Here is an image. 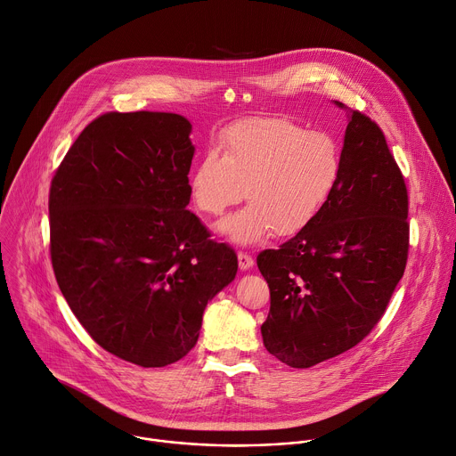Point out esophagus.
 <instances>
[{
	"mask_svg": "<svg viewBox=\"0 0 456 456\" xmlns=\"http://www.w3.org/2000/svg\"><path fill=\"white\" fill-rule=\"evenodd\" d=\"M238 265H240V271L252 269V265H254L252 256L247 254V252H238Z\"/></svg>",
	"mask_w": 456,
	"mask_h": 456,
	"instance_id": "esophagus-1",
	"label": "esophagus"
}]
</instances>
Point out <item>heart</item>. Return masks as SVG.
Listing matches in <instances>:
<instances>
[{"instance_id": "b5f03b06", "label": "heart", "mask_w": 456, "mask_h": 456, "mask_svg": "<svg viewBox=\"0 0 456 456\" xmlns=\"http://www.w3.org/2000/svg\"><path fill=\"white\" fill-rule=\"evenodd\" d=\"M222 155L209 150L189 173V194L202 213L220 216L248 200L216 229L238 245L290 236L327 204L339 173L336 141L276 117L245 118L220 137Z\"/></svg>"}]
</instances>
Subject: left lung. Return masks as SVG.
<instances>
[{
    "mask_svg": "<svg viewBox=\"0 0 456 456\" xmlns=\"http://www.w3.org/2000/svg\"><path fill=\"white\" fill-rule=\"evenodd\" d=\"M346 111L339 180L294 238L259 252L271 289L264 345L310 368L361 343L382 317L408 259V191L380 127Z\"/></svg>",
    "mask_w": 456,
    "mask_h": 456,
    "instance_id": "obj_1",
    "label": "left lung"
}]
</instances>
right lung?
I'll use <instances>...</instances> for the list:
<instances>
[{"label": "right lung", "instance_id": "1", "mask_svg": "<svg viewBox=\"0 0 456 456\" xmlns=\"http://www.w3.org/2000/svg\"><path fill=\"white\" fill-rule=\"evenodd\" d=\"M191 122L169 111L90 122L50 187L57 285L92 339L142 368L182 359L208 303L238 273L236 252L187 211Z\"/></svg>", "mask_w": 456, "mask_h": 456}]
</instances>
